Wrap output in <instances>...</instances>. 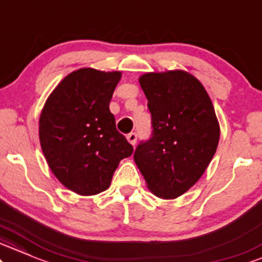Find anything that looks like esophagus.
<instances>
[{"instance_id": "obj_1", "label": "esophagus", "mask_w": 262, "mask_h": 262, "mask_svg": "<svg viewBox=\"0 0 262 262\" xmlns=\"http://www.w3.org/2000/svg\"><path fill=\"white\" fill-rule=\"evenodd\" d=\"M126 137H127V141L132 144V146H135V144H136V142H137V134H136V132H131V134H128Z\"/></svg>"}]
</instances>
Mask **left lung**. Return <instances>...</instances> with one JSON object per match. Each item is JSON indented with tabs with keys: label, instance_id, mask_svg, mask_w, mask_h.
I'll return each mask as SVG.
<instances>
[{
	"label": "left lung",
	"instance_id": "obj_1",
	"mask_svg": "<svg viewBox=\"0 0 262 262\" xmlns=\"http://www.w3.org/2000/svg\"><path fill=\"white\" fill-rule=\"evenodd\" d=\"M140 84L152 135L134 159L147 186L162 199L183 195L205 173L220 141L214 107L199 79L184 71L146 73Z\"/></svg>",
	"mask_w": 262,
	"mask_h": 262
}]
</instances>
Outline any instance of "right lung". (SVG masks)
<instances>
[{
  "label": "right lung",
  "mask_w": 262,
  "mask_h": 262,
  "mask_svg": "<svg viewBox=\"0 0 262 262\" xmlns=\"http://www.w3.org/2000/svg\"><path fill=\"white\" fill-rule=\"evenodd\" d=\"M121 73L81 69L64 77L46 100L39 137L55 177L78 195H97L134 152L116 130L109 104Z\"/></svg>",
  "instance_id": "add662e5"
}]
</instances>
